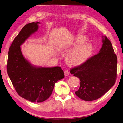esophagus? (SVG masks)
<instances>
[{
	"instance_id": "esophagus-1",
	"label": "esophagus",
	"mask_w": 123,
	"mask_h": 123,
	"mask_svg": "<svg viewBox=\"0 0 123 123\" xmlns=\"http://www.w3.org/2000/svg\"><path fill=\"white\" fill-rule=\"evenodd\" d=\"M64 74L65 76H68L69 74V71L68 69H66L64 70Z\"/></svg>"
}]
</instances>
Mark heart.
<instances>
[{
	"instance_id": "1",
	"label": "heart",
	"mask_w": 123,
	"mask_h": 123,
	"mask_svg": "<svg viewBox=\"0 0 123 123\" xmlns=\"http://www.w3.org/2000/svg\"><path fill=\"white\" fill-rule=\"evenodd\" d=\"M92 52V47L89 44L81 45L69 53L66 61L71 65H76L84 62L89 58Z\"/></svg>"
}]
</instances>
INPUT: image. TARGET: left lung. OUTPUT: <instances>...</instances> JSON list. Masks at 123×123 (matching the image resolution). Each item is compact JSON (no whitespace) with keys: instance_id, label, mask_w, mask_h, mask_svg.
Masks as SVG:
<instances>
[{"instance_id":"left-lung-1","label":"left lung","mask_w":123,"mask_h":123,"mask_svg":"<svg viewBox=\"0 0 123 123\" xmlns=\"http://www.w3.org/2000/svg\"><path fill=\"white\" fill-rule=\"evenodd\" d=\"M98 54L89 58L80 65L71 68L70 72L80 80L75 92L82 100L100 98L115 85L117 78V58L110 40L105 37Z\"/></svg>"}]
</instances>
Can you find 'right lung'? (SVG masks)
<instances>
[{
  "mask_svg": "<svg viewBox=\"0 0 123 123\" xmlns=\"http://www.w3.org/2000/svg\"><path fill=\"white\" fill-rule=\"evenodd\" d=\"M38 22L22 28L8 51L7 71L13 87L19 95L32 102H42L51 95L55 84L64 78L61 67L36 68L23 56L20 45L37 31Z\"/></svg>",
  "mask_w": 123,
  "mask_h": 123,
  "instance_id": "obj_1",
  "label": "right lung"
}]
</instances>
